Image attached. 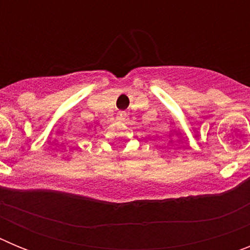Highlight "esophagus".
<instances>
[{
  "instance_id": "obj_1",
  "label": "esophagus",
  "mask_w": 250,
  "mask_h": 250,
  "mask_svg": "<svg viewBox=\"0 0 250 250\" xmlns=\"http://www.w3.org/2000/svg\"><path fill=\"white\" fill-rule=\"evenodd\" d=\"M118 119H119V120H125V119H126V112H124V111L119 112Z\"/></svg>"
}]
</instances>
